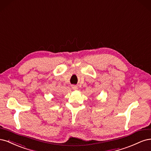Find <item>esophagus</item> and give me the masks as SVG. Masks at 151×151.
<instances>
[{"mask_svg": "<svg viewBox=\"0 0 151 151\" xmlns=\"http://www.w3.org/2000/svg\"><path fill=\"white\" fill-rule=\"evenodd\" d=\"M72 89H77V86H72Z\"/></svg>", "mask_w": 151, "mask_h": 151, "instance_id": "esophagus-1", "label": "esophagus"}]
</instances>
